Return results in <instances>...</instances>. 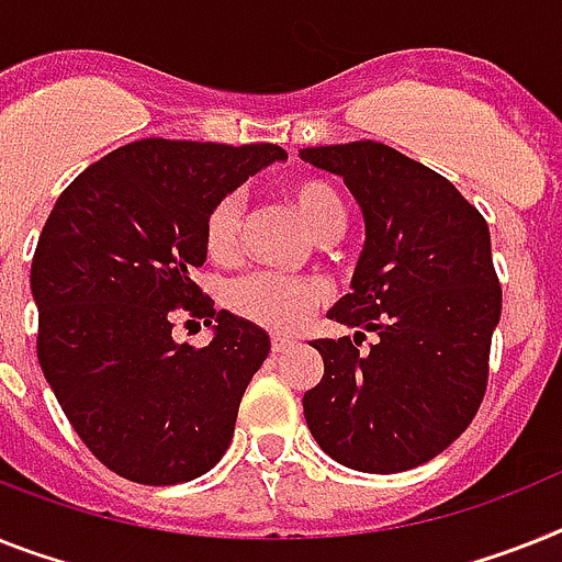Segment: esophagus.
I'll return each mask as SVG.
<instances>
[{"label":"esophagus","mask_w":562,"mask_h":562,"mask_svg":"<svg viewBox=\"0 0 562 562\" xmlns=\"http://www.w3.org/2000/svg\"><path fill=\"white\" fill-rule=\"evenodd\" d=\"M291 346H294V339H289V337H271V351L273 353L289 351Z\"/></svg>","instance_id":"34e87169"}]
</instances>
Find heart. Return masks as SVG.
<instances>
[{"label": "heart", "instance_id": "b5f03b06", "mask_svg": "<svg viewBox=\"0 0 562 562\" xmlns=\"http://www.w3.org/2000/svg\"><path fill=\"white\" fill-rule=\"evenodd\" d=\"M289 202L303 216V223L319 243H328L346 225V209L339 193L323 179H300L289 188ZM245 209L239 193H223L205 214L202 239L205 251L216 262H231L243 245ZM328 289L314 277H285V273H251L234 282L228 291V305L237 317L277 334L296 331L311 311L325 300Z\"/></svg>", "mask_w": 562, "mask_h": 562}]
</instances>
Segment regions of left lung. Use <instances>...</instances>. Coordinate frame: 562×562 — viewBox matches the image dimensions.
<instances>
[{
  "label": "left lung",
  "mask_w": 562,
  "mask_h": 562,
  "mask_svg": "<svg viewBox=\"0 0 562 562\" xmlns=\"http://www.w3.org/2000/svg\"><path fill=\"white\" fill-rule=\"evenodd\" d=\"M300 159L342 177L366 220L351 294L328 311L360 331L314 339L325 371L305 391V423L348 469L428 463L483 403L503 308L488 225L449 179L383 143L319 145ZM366 330L378 339L360 349Z\"/></svg>",
  "instance_id": "obj_1"
}]
</instances>
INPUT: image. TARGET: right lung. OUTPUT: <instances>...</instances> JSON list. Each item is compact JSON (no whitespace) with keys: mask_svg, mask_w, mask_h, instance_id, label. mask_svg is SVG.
<instances>
[{"mask_svg":"<svg viewBox=\"0 0 562 562\" xmlns=\"http://www.w3.org/2000/svg\"><path fill=\"white\" fill-rule=\"evenodd\" d=\"M280 159L271 143L139 139L56 200L31 262L36 357L74 431L120 477L188 483L223 460L271 339L216 311L191 273L211 205ZM177 313L215 323L209 347L172 339Z\"/></svg>","mask_w":562,"mask_h":562,"instance_id":"right-lung-1","label":"right lung"}]
</instances>
